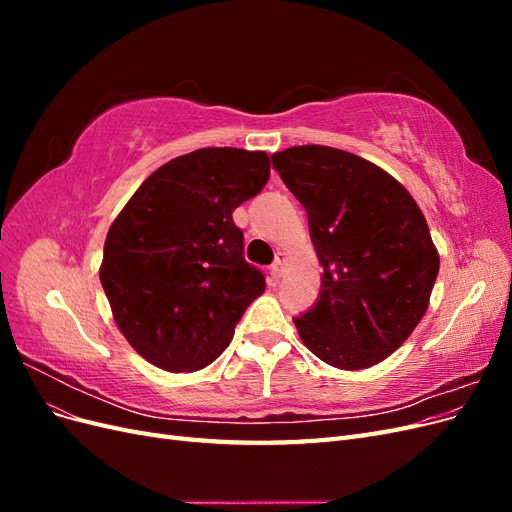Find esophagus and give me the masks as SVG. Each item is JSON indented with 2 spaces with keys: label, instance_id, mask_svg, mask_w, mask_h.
Wrapping results in <instances>:
<instances>
[{
  "label": "esophagus",
  "instance_id": "obj_1",
  "mask_svg": "<svg viewBox=\"0 0 512 512\" xmlns=\"http://www.w3.org/2000/svg\"><path fill=\"white\" fill-rule=\"evenodd\" d=\"M286 260H288V256L284 252H280V254L275 256V262L271 265V277H273V280H280V277H282Z\"/></svg>",
  "mask_w": 512,
  "mask_h": 512
}]
</instances>
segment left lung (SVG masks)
Segmentation results:
<instances>
[{"label": "left lung", "mask_w": 512, "mask_h": 512, "mask_svg": "<svg viewBox=\"0 0 512 512\" xmlns=\"http://www.w3.org/2000/svg\"><path fill=\"white\" fill-rule=\"evenodd\" d=\"M271 160L305 207L322 265L318 301L292 318L303 344L339 369L384 361L425 316L438 277L423 211L397 179L354 153L301 145Z\"/></svg>", "instance_id": "obj_1"}]
</instances>
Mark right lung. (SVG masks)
<instances>
[{"label": "right lung", "mask_w": 512, "mask_h": 512, "mask_svg": "<svg viewBox=\"0 0 512 512\" xmlns=\"http://www.w3.org/2000/svg\"><path fill=\"white\" fill-rule=\"evenodd\" d=\"M269 179L265 151L207 147L151 173L108 228L100 282L130 346L166 371H196L230 344L265 292L232 211Z\"/></svg>", "instance_id": "1"}]
</instances>
